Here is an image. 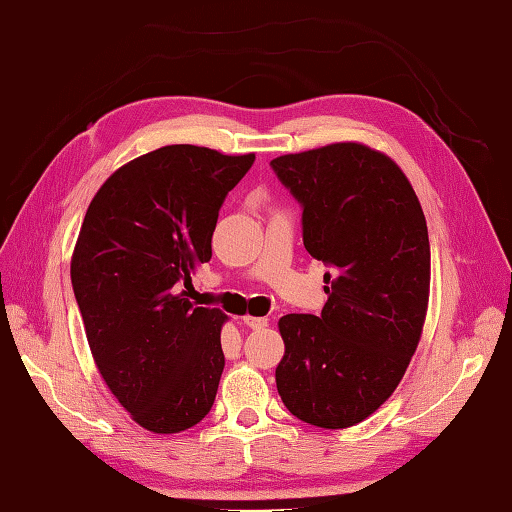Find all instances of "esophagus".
Returning a JSON list of instances; mask_svg holds the SVG:
<instances>
[{"instance_id":"esophagus-1","label":"esophagus","mask_w":512,"mask_h":512,"mask_svg":"<svg viewBox=\"0 0 512 512\" xmlns=\"http://www.w3.org/2000/svg\"><path fill=\"white\" fill-rule=\"evenodd\" d=\"M243 322L249 326V328H265L269 322H267V317H254V315H245L243 317Z\"/></svg>"}]
</instances>
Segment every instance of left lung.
<instances>
[{
  "mask_svg": "<svg viewBox=\"0 0 512 512\" xmlns=\"http://www.w3.org/2000/svg\"><path fill=\"white\" fill-rule=\"evenodd\" d=\"M271 168L302 203L306 252L333 269L320 317H280L278 394L304 423L346 429L390 399L423 335L425 214L399 164L361 142L280 155Z\"/></svg>",
  "mask_w": 512,
  "mask_h": 512,
  "instance_id": "left-lung-1",
  "label": "left lung"
}]
</instances>
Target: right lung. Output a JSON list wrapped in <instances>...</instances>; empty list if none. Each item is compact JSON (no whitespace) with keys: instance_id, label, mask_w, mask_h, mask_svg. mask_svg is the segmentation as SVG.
Returning a JSON list of instances; mask_svg holds the SVG:
<instances>
[{"instance_id":"obj_1","label":"right lung","mask_w":512,"mask_h":512,"mask_svg":"<svg viewBox=\"0 0 512 512\" xmlns=\"http://www.w3.org/2000/svg\"><path fill=\"white\" fill-rule=\"evenodd\" d=\"M254 160L195 144L135 157L98 188L78 232L70 274L89 350L153 434L195 427L217 396L227 315L190 302V274L210 260L223 199Z\"/></svg>"}]
</instances>
